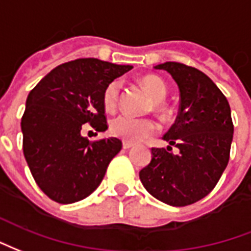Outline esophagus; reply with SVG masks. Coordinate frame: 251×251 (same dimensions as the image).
<instances>
[{"label":"esophagus","instance_id":"34e87169","mask_svg":"<svg viewBox=\"0 0 251 251\" xmlns=\"http://www.w3.org/2000/svg\"><path fill=\"white\" fill-rule=\"evenodd\" d=\"M133 144L132 143H128V142H123V148L124 150H129V148H132Z\"/></svg>","mask_w":251,"mask_h":251}]
</instances>
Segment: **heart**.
<instances>
[{
    "label": "heart",
    "instance_id": "b5f03b06",
    "mask_svg": "<svg viewBox=\"0 0 251 251\" xmlns=\"http://www.w3.org/2000/svg\"><path fill=\"white\" fill-rule=\"evenodd\" d=\"M142 83L156 101L160 103L166 99L167 88L159 77L146 76L142 80ZM120 89H122V83L119 80H113L105 87L103 93V103L105 109L112 111L116 108L119 96H120ZM158 123L152 119L138 118V116H133V115L127 112L119 113L109 122L111 132L116 138L123 139L126 142H131V143H138L144 139L150 138L151 135L158 131Z\"/></svg>",
    "mask_w": 251,
    "mask_h": 251
}]
</instances>
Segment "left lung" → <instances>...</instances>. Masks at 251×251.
I'll return each instance as SVG.
<instances>
[{
  "mask_svg": "<svg viewBox=\"0 0 251 251\" xmlns=\"http://www.w3.org/2000/svg\"><path fill=\"white\" fill-rule=\"evenodd\" d=\"M155 69L168 72L178 84L180 107L176 122L152 148L151 162L139 173L144 188L170 206H187L204 198L228 163L234 126L227 99L197 68L166 61ZM179 148L172 153V146Z\"/></svg>",
  "mask_w": 251,
  "mask_h": 251,
  "instance_id": "left-lung-1",
  "label": "left lung"
}]
</instances>
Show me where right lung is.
<instances>
[{
	"mask_svg": "<svg viewBox=\"0 0 251 251\" xmlns=\"http://www.w3.org/2000/svg\"><path fill=\"white\" fill-rule=\"evenodd\" d=\"M132 65L78 58L61 64L33 88L21 119L24 156L38 187L58 203L87 198L101 183L109 162L122 150L118 138L91 143L89 123L107 129L104 89Z\"/></svg>",
	"mask_w": 251,
	"mask_h": 251,
	"instance_id": "add662e5",
	"label": "right lung"
}]
</instances>
